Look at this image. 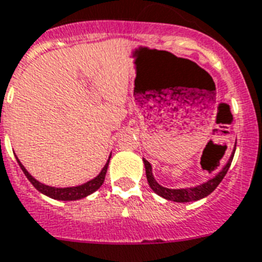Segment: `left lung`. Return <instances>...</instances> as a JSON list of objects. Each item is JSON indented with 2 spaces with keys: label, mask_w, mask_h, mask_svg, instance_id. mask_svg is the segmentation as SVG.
Segmentation results:
<instances>
[{
  "label": "left lung",
  "mask_w": 262,
  "mask_h": 262,
  "mask_svg": "<svg viewBox=\"0 0 262 262\" xmlns=\"http://www.w3.org/2000/svg\"><path fill=\"white\" fill-rule=\"evenodd\" d=\"M233 155L230 157V160L228 161V164L223 168L221 172H219V174H216L213 179H210L209 181L202 184V185L195 186V188H188V189H169L164 188L158 184L157 181L153 177V173H151V165L149 164L146 160H144L145 164V170H146V179H148L149 186H150L158 195H161L166 200H172L174 202H189V201H197V200H201L206 195H209L210 193L214 190V189L219 186V184L223 181V179L225 177L228 169H229L230 164H232Z\"/></svg>",
  "instance_id": "1"
}]
</instances>
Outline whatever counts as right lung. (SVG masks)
<instances>
[{
  "label": "right lung",
  "mask_w": 262,
  "mask_h": 262,
  "mask_svg": "<svg viewBox=\"0 0 262 262\" xmlns=\"http://www.w3.org/2000/svg\"><path fill=\"white\" fill-rule=\"evenodd\" d=\"M109 160H111V157H109ZM109 160H107V162L105 164L104 168H102L101 173L96 177V179L90 180V181L85 182V184H82V185L73 186V188H53V186L43 185V184L37 181L36 179H33L32 176L28 173V170L24 168L23 164L19 162L18 158H17V161H18L19 166H21V169H23V172L25 173L28 180L32 182L33 186H34L38 192L43 193V194L46 195H49V197H52V199L54 200H62V201L80 200V199H83V197H86V195L92 194L93 192H96V190H97L102 184H104L105 174H106V170H107V165H109Z\"/></svg>",
  "instance_id": "1"
}]
</instances>
